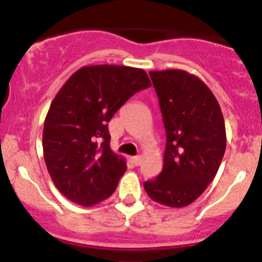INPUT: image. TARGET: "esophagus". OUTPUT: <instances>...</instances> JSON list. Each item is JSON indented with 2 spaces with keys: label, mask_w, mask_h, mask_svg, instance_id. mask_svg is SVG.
I'll use <instances>...</instances> for the list:
<instances>
[{
  "label": "esophagus",
  "mask_w": 262,
  "mask_h": 262,
  "mask_svg": "<svg viewBox=\"0 0 262 262\" xmlns=\"http://www.w3.org/2000/svg\"><path fill=\"white\" fill-rule=\"evenodd\" d=\"M132 162H133L136 166H139L142 162V157L141 156H134V157H132Z\"/></svg>",
  "instance_id": "obj_1"
}]
</instances>
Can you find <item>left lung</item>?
<instances>
[{"label": "left lung", "instance_id": "8db88e82", "mask_svg": "<svg viewBox=\"0 0 262 262\" xmlns=\"http://www.w3.org/2000/svg\"><path fill=\"white\" fill-rule=\"evenodd\" d=\"M166 129L162 172L144 182L148 196L171 208L196 200L215 178L226 150L223 114L209 87L181 70L150 71Z\"/></svg>", "mask_w": 262, "mask_h": 262}]
</instances>
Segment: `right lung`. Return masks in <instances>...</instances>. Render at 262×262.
<instances>
[{"label": "right lung", "mask_w": 262, "mask_h": 262, "mask_svg": "<svg viewBox=\"0 0 262 262\" xmlns=\"http://www.w3.org/2000/svg\"><path fill=\"white\" fill-rule=\"evenodd\" d=\"M149 86L141 68L84 66L55 95L44 121V161L55 187L71 202L91 207L115 191L126 163L110 148L107 123Z\"/></svg>", "instance_id": "obj_1"}]
</instances>
